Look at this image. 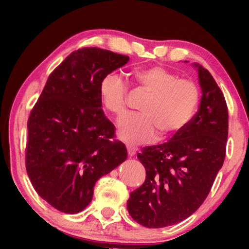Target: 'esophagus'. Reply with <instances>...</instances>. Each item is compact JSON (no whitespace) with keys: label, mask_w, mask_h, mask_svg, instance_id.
Returning <instances> with one entry per match:
<instances>
[{"label":"esophagus","mask_w":249,"mask_h":249,"mask_svg":"<svg viewBox=\"0 0 249 249\" xmlns=\"http://www.w3.org/2000/svg\"><path fill=\"white\" fill-rule=\"evenodd\" d=\"M127 149H128L129 156H134L136 154V151H137V148H136L135 146L129 145V144H127Z\"/></svg>","instance_id":"34e87169"}]
</instances>
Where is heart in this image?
I'll return each instance as SVG.
<instances>
[{"mask_svg":"<svg viewBox=\"0 0 249 249\" xmlns=\"http://www.w3.org/2000/svg\"><path fill=\"white\" fill-rule=\"evenodd\" d=\"M135 79L149 94L142 107L144 114H131L118 124V136L129 144L148 142L158 137L159 129L172 135L192 119L198 102V89L192 80L179 79L162 67H149L134 72ZM104 108L120 118L127 111V84L118 74L108 73L98 87Z\"/></svg>","mask_w":249,"mask_h":249,"instance_id":"b5f03b06","label":"heart"}]
</instances>
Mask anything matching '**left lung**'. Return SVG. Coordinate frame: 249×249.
Listing matches in <instances>:
<instances>
[{
  "instance_id": "obj_1",
  "label": "left lung",
  "mask_w": 249,
  "mask_h": 249,
  "mask_svg": "<svg viewBox=\"0 0 249 249\" xmlns=\"http://www.w3.org/2000/svg\"><path fill=\"white\" fill-rule=\"evenodd\" d=\"M193 67L202 90L197 113L168 142L137 154L146 179L130 194L127 209L144 227L164 228L192 215L209 195L226 158V100L212 74L198 63Z\"/></svg>"
}]
</instances>
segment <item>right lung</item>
I'll return each mask as SVG.
<instances>
[{
	"mask_svg": "<svg viewBox=\"0 0 249 249\" xmlns=\"http://www.w3.org/2000/svg\"><path fill=\"white\" fill-rule=\"evenodd\" d=\"M129 56L85 47L72 52L46 81L28 119L26 169L37 194L54 209L81 212L95 183L127 160L124 142L112 141L101 80L128 63Z\"/></svg>",
	"mask_w": 249,
	"mask_h": 249,
	"instance_id": "add662e5",
	"label": "right lung"
}]
</instances>
